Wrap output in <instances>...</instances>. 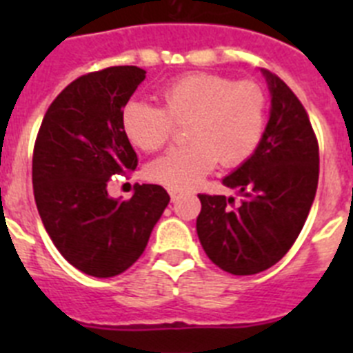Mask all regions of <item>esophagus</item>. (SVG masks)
<instances>
[{
	"instance_id": "34e87169",
	"label": "esophagus",
	"mask_w": 353,
	"mask_h": 353,
	"mask_svg": "<svg viewBox=\"0 0 353 353\" xmlns=\"http://www.w3.org/2000/svg\"><path fill=\"white\" fill-rule=\"evenodd\" d=\"M170 196H171V201H173V203H174V201H176V199L180 198V192H176V191H173V189H171Z\"/></svg>"
}]
</instances>
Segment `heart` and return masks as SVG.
<instances>
[{
    "mask_svg": "<svg viewBox=\"0 0 353 353\" xmlns=\"http://www.w3.org/2000/svg\"><path fill=\"white\" fill-rule=\"evenodd\" d=\"M162 108L132 101L123 109V130L146 152L170 143L174 123H189L185 148L170 150L146 168L152 182L189 191L215 168L248 161L260 145L267 123V93L254 81L235 83L215 74H189L161 92Z\"/></svg>",
    "mask_w": 353,
    "mask_h": 353,
    "instance_id": "obj_1",
    "label": "heart"
}]
</instances>
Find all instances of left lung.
Masks as SVG:
<instances>
[{"label": "left lung", "mask_w": 353, "mask_h": 353, "mask_svg": "<svg viewBox=\"0 0 353 353\" xmlns=\"http://www.w3.org/2000/svg\"><path fill=\"white\" fill-rule=\"evenodd\" d=\"M261 72L272 97L269 123L256 152L223 180L242 203L235 208L233 198L198 194L199 242L219 269L235 276L263 272L290 251L313 205L320 171L304 105L285 81Z\"/></svg>", "instance_id": "left-lung-1"}]
</instances>
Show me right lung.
I'll use <instances>...</instances> for the list:
<instances>
[{"instance_id": "1", "label": "right lung", "mask_w": 353, "mask_h": 353, "mask_svg": "<svg viewBox=\"0 0 353 353\" xmlns=\"http://www.w3.org/2000/svg\"><path fill=\"white\" fill-rule=\"evenodd\" d=\"M145 74L123 65L77 77L52 101L37 134L31 176L40 219L61 256L93 277L136 263L170 203L154 183H136L125 201L108 194L111 176L138 166L121 117Z\"/></svg>"}]
</instances>
